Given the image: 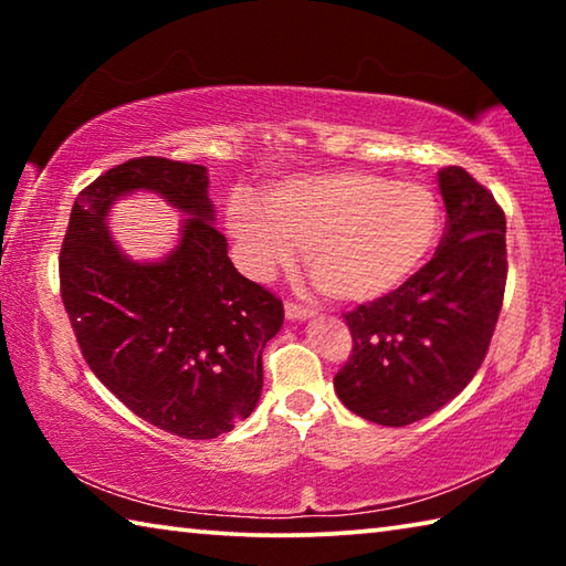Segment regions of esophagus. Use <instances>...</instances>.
Segmentation results:
<instances>
[{
	"mask_svg": "<svg viewBox=\"0 0 566 566\" xmlns=\"http://www.w3.org/2000/svg\"><path fill=\"white\" fill-rule=\"evenodd\" d=\"M284 314H286V319H306V317H312L314 310H312V306L290 300L284 304Z\"/></svg>",
	"mask_w": 566,
	"mask_h": 566,
	"instance_id": "34e87169",
	"label": "esophagus"
}]
</instances>
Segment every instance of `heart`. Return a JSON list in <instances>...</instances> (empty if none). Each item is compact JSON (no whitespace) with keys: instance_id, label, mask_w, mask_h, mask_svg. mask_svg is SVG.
<instances>
[{"instance_id":"heart-1","label":"heart","mask_w":566,"mask_h":566,"mask_svg":"<svg viewBox=\"0 0 566 566\" xmlns=\"http://www.w3.org/2000/svg\"><path fill=\"white\" fill-rule=\"evenodd\" d=\"M249 274L270 280L304 249L306 270L337 302H375L395 292L432 252L442 227L437 197L417 181L367 169L300 175L234 197L227 209Z\"/></svg>"}]
</instances>
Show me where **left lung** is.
Here are the masks:
<instances>
[{
  "mask_svg": "<svg viewBox=\"0 0 566 566\" xmlns=\"http://www.w3.org/2000/svg\"><path fill=\"white\" fill-rule=\"evenodd\" d=\"M442 242L419 272L379 300L344 312L352 354L334 377L342 405L405 427L462 391L490 349L506 286V219L462 167L439 171Z\"/></svg>",
  "mask_w": 566,
  "mask_h": 566,
  "instance_id": "obj_1",
  "label": "left lung"
}]
</instances>
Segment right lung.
Returning <instances> with one entry per match:
<instances>
[{
    "label": "right lung",
    "mask_w": 566,
    "mask_h": 566,
    "mask_svg": "<svg viewBox=\"0 0 566 566\" xmlns=\"http://www.w3.org/2000/svg\"><path fill=\"white\" fill-rule=\"evenodd\" d=\"M207 167L137 157L76 197L60 252V292L82 357L124 407L165 432L214 439L260 401L262 352L284 304L249 282L212 224ZM151 188L192 217L165 263H129L103 227L114 198Z\"/></svg>",
    "instance_id": "obj_1"
}]
</instances>
